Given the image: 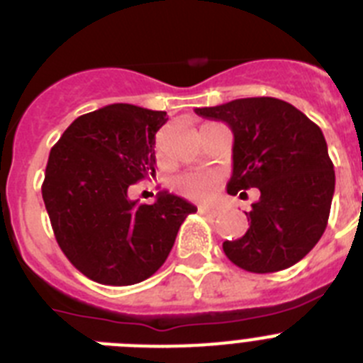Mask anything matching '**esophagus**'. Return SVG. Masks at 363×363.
<instances>
[{
  "mask_svg": "<svg viewBox=\"0 0 363 363\" xmlns=\"http://www.w3.org/2000/svg\"><path fill=\"white\" fill-rule=\"evenodd\" d=\"M198 213L203 214V216L216 218L218 214H220V211H218V209H209V207H200V209H198Z\"/></svg>",
  "mask_w": 363,
  "mask_h": 363,
  "instance_id": "34e87169",
  "label": "esophagus"
}]
</instances>
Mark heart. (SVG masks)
Masks as SVG:
<instances>
[{
  "mask_svg": "<svg viewBox=\"0 0 363 363\" xmlns=\"http://www.w3.org/2000/svg\"><path fill=\"white\" fill-rule=\"evenodd\" d=\"M220 185L221 172L213 171V169H198V171L185 172L172 182L174 191L192 201L213 200Z\"/></svg>",
  "mask_w": 363,
  "mask_h": 363,
  "instance_id": "obj_1",
  "label": "heart"
}]
</instances>
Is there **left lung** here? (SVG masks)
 I'll return each instance as SVG.
<instances>
[{"mask_svg": "<svg viewBox=\"0 0 363 363\" xmlns=\"http://www.w3.org/2000/svg\"><path fill=\"white\" fill-rule=\"evenodd\" d=\"M196 114L225 121L234 134L227 192L259 200L245 213L249 229L223 242L234 265L256 274L298 264L322 238L335 194V169L322 130L284 99L242 98Z\"/></svg>", "mask_w": 363, "mask_h": 363, "instance_id": "obj_1", "label": "left lung"}]
</instances>
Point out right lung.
Segmentation results:
<instances>
[{
    "instance_id": "right-lung-1",
    "label": "right lung",
    "mask_w": 363,
    "mask_h": 363,
    "mask_svg": "<svg viewBox=\"0 0 363 363\" xmlns=\"http://www.w3.org/2000/svg\"><path fill=\"white\" fill-rule=\"evenodd\" d=\"M167 112L114 104L76 118L50 149L41 185L54 236L70 264L104 285H133L158 271L196 207L160 192L129 200L154 176V136Z\"/></svg>"
}]
</instances>
